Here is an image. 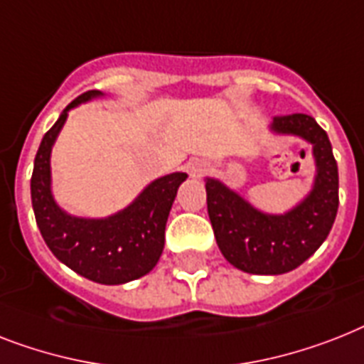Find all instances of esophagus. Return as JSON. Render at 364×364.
Here are the masks:
<instances>
[{"label":"esophagus","mask_w":364,"mask_h":364,"mask_svg":"<svg viewBox=\"0 0 364 364\" xmlns=\"http://www.w3.org/2000/svg\"><path fill=\"white\" fill-rule=\"evenodd\" d=\"M188 170H191L192 177H203L209 172V164L205 161H192Z\"/></svg>","instance_id":"34e87169"}]
</instances>
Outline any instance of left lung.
I'll use <instances>...</instances> for the list:
<instances>
[{"instance_id":"left-lung-1","label":"left lung","mask_w":364,"mask_h":364,"mask_svg":"<svg viewBox=\"0 0 364 364\" xmlns=\"http://www.w3.org/2000/svg\"><path fill=\"white\" fill-rule=\"evenodd\" d=\"M273 131L314 147L316 181L305 202L286 215H264L223 183L208 179V213L220 252L245 273L282 274L299 267L329 235L338 211V168L327 132L306 114L277 115Z\"/></svg>"}]
</instances>
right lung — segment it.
Here are the masks:
<instances>
[{
    "instance_id": "right-lung-1",
    "label": "right lung",
    "mask_w": 364,
    "mask_h": 364,
    "mask_svg": "<svg viewBox=\"0 0 364 364\" xmlns=\"http://www.w3.org/2000/svg\"><path fill=\"white\" fill-rule=\"evenodd\" d=\"M99 95L100 91H87L76 97L44 134L35 155L31 203L44 243L59 262L99 284H125L149 273L161 258L168 215L187 173L177 172L156 179L114 217L93 220L61 211L50 192L52 144L67 119V112Z\"/></svg>"
}]
</instances>
